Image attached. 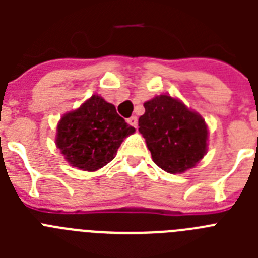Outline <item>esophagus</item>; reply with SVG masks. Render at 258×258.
Masks as SVG:
<instances>
[{"label":"esophagus","instance_id":"obj_1","mask_svg":"<svg viewBox=\"0 0 258 258\" xmlns=\"http://www.w3.org/2000/svg\"><path fill=\"white\" fill-rule=\"evenodd\" d=\"M127 122L132 125V126L137 127V125H138V118L136 117V116H132L131 118H127Z\"/></svg>","mask_w":258,"mask_h":258}]
</instances>
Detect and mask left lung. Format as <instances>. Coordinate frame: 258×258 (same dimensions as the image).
Segmentation results:
<instances>
[{"label":"left lung","mask_w":258,"mask_h":258,"mask_svg":"<svg viewBox=\"0 0 258 258\" xmlns=\"http://www.w3.org/2000/svg\"><path fill=\"white\" fill-rule=\"evenodd\" d=\"M138 120L152 160L168 173L191 169L207 154L208 127L204 118L179 99L161 94L145 102Z\"/></svg>","instance_id":"left-lung-1"}]
</instances>
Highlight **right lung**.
Here are the masks:
<instances>
[{
	"label": "right lung",
	"instance_id": "right-lung-1",
	"mask_svg": "<svg viewBox=\"0 0 258 258\" xmlns=\"http://www.w3.org/2000/svg\"><path fill=\"white\" fill-rule=\"evenodd\" d=\"M136 132L101 95H92L75 111L61 116L56 147L72 166L95 172L113 160L127 136Z\"/></svg>",
	"mask_w": 258,
	"mask_h": 258
}]
</instances>
